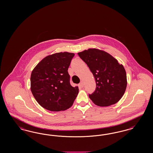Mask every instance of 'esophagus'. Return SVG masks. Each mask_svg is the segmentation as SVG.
<instances>
[{"instance_id": "34e87169", "label": "esophagus", "mask_w": 153, "mask_h": 153, "mask_svg": "<svg viewBox=\"0 0 153 153\" xmlns=\"http://www.w3.org/2000/svg\"><path fill=\"white\" fill-rule=\"evenodd\" d=\"M79 88H83V82H82V81H81V82H80V83H79Z\"/></svg>"}]
</instances>
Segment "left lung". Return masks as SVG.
I'll return each mask as SVG.
<instances>
[{"label": "left lung", "mask_w": 153, "mask_h": 153, "mask_svg": "<svg viewBox=\"0 0 153 153\" xmlns=\"http://www.w3.org/2000/svg\"><path fill=\"white\" fill-rule=\"evenodd\" d=\"M78 55L95 79V91L88 95L92 102L99 107L117 103L124 95L127 83L123 65L109 53L95 48L79 52Z\"/></svg>", "instance_id": "left-lung-1"}]
</instances>
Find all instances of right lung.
Listing matches in <instances>:
<instances>
[{
	"mask_svg": "<svg viewBox=\"0 0 153 153\" xmlns=\"http://www.w3.org/2000/svg\"><path fill=\"white\" fill-rule=\"evenodd\" d=\"M74 53L60 52L47 56L33 70L31 90L37 102L48 111H65L72 105L79 87H72L68 72Z\"/></svg>",
	"mask_w": 153,
	"mask_h": 153,
	"instance_id": "add662e5",
	"label": "right lung"
}]
</instances>
